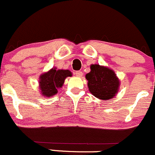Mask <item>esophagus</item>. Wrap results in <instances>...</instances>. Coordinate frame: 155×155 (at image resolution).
<instances>
[{"label":"esophagus","mask_w":155,"mask_h":155,"mask_svg":"<svg viewBox=\"0 0 155 155\" xmlns=\"http://www.w3.org/2000/svg\"><path fill=\"white\" fill-rule=\"evenodd\" d=\"M74 74L78 77H81L83 75V73L81 71H77L74 72Z\"/></svg>","instance_id":"34e87169"}]
</instances>
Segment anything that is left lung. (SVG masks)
<instances>
[{
    "label": "left lung",
    "instance_id": "left-lung-1",
    "mask_svg": "<svg viewBox=\"0 0 155 155\" xmlns=\"http://www.w3.org/2000/svg\"><path fill=\"white\" fill-rule=\"evenodd\" d=\"M86 74L89 91L94 97L104 101L113 98L118 92L119 81L114 71L108 68L92 64Z\"/></svg>",
    "mask_w": 155,
    "mask_h": 155
}]
</instances>
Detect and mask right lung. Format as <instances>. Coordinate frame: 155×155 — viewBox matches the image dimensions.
Segmentation results:
<instances>
[{"label": "right lung", "instance_id": "add662e5", "mask_svg": "<svg viewBox=\"0 0 155 155\" xmlns=\"http://www.w3.org/2000/svg\"><path fill=\"white\" fill-rule=\"evenodd\" d=\"M71 76V72L68 70H56L52 68L47 73L40 76L39 87L41 94L43 97H51L58 93V88L62 87L64 79Z\"/></svg>", "mask_w": 155, "mask_h": 155}]
</instances>
